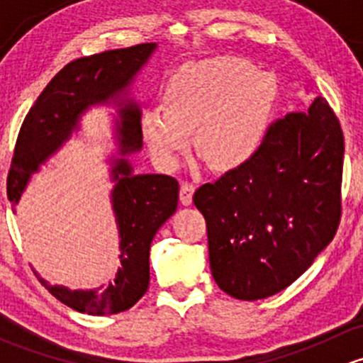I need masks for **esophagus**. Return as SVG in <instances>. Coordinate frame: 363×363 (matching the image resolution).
<instances>
[{"label": "esophagus", "mask_w": 363, "mask_h": 363, "mask_svg": "<svg viewBox=\"0 0 363 363\" xmlns=\"http://www.w3.org/2000/svg\"><path fill=\"white\" fill-rule=\"evenodd\" d=\"M195 189H196V186L193 184V182H189V181L182 182V184H181V202L184 205L191 203L193 193H195Z\"/></svg>", "instance_id": "34e87169"}]
</instances>
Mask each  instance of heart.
<instances>
[{
	"label": "heart",
	"mask_w": 363,
	"mask_h": 363,
	"mask_svg": "<svg viewBox=\"0 0 363 363\" xmlns=\"http://www.w3.org/2000/svg\"><path fill=\"white\" fill-rule=\"evenodd\" d=\"M276 101V82L237 57H211L179 69L163 91V107L142 113L152 156L172 168L191 147L214 170H233L258 152Z\"/></svg>",
	"instance_id": "heart-1"
}]
</instances>
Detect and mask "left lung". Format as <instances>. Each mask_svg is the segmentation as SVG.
I'll list each match as a JSON object with an SVG mask.
<instances>
[{"label": "left lung", "instance_id": "1", "mask_svg": "<svg viewBox=\"0 0 363 363\" xmlns=\"http://www.w3.org/2000/svg\"><path fill=\"white\" fill-rule=\"evenodd\" d=\"M344 135L325 98L277 119L258 152L193 195L214 281L239 300L279 294L330 244L342 214Z\"/></svg>", "mask_w": 363, "mask_h": 363}]
</instances>
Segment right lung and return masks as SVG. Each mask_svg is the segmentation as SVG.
I'll return each instance as SVG.
<instances>
[{
  "label": "right lung",
  "mask_w": 363,
  "mask_h": 363,
  "mask_svg": "<svg viewBox=\"0 0 363 363\" xmlns=\"http://www.w3.org/2000/svg\"><path fill=\"white\" fill-rule=\"evenodd\" d=\"M156 43L105 50L79 57L54 75L40 93L17 135L6 195L16 205L33 172L43 163L75 128L77 117L89 104L105 101L123 91L147 61ZM121 152L142 147L140 111L130 104L121 108ZM113 211L121 237V269L105 290L69 291L49 286V291L72 309L89 314H117L130 309L149 288V250L160 226L177 211L179 182L161 174L131 175L126 158L113 167Z\"/></svg>",
  "instance_id": "obj_1"
}]
</instances>
